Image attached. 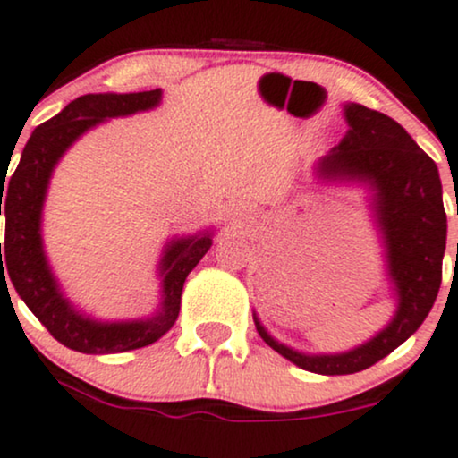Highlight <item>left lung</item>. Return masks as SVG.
I'll list each match as a JSON object with an SVG mask.
<instances>
[{
	"instance_id": "left-lung-1",
	"label": "left lung",
	"mask_w": 458,
	"mask_h": 458,
	"mask_svg": "<svg viewBox=\"0 0 458 458\" xmlns=\"http://www.w3.org/2000/svg\"><path fill=\"white\" fill-rule=\"evenodd\" d=\"M346 136L316 166L325 182L366 186L374 225L385 246V270L395 296L392 320L368 342L346 352L310 354L276 342L257 313V333L272 351L307 372L335 377L361 372L407 342L426 320L441 285L445 220L435 162L403 125L366 106L346 104Z\"/></svg>"
}]
</instances>
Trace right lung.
<instances>
[{
  "label": "right lung",
  "mask_w": 458,
  "mask_h": 458,
  "mask_svg": "<svg viewBox=\"0 0 458 458\" xmlns=\"http://www.w3.org/2000/svg\"><path fill=\"white\" fill-rule=\"evenodd\" d=\"M162 90L99 92L71 101L60 114L38 125L21 153L17 171L6 182L0 174V216H6V238L0 244V284L13 281L17 294L45 328L66 348L86 354L127 352L157 342L179 316L186 276L212 246V229L166 242L157 261L162 279L160 310L140 320H95L64 296L43 246V205L55 164L80 136L107 118L130 116L160 106ZM4 193L7 197L3 196ZM4 201H1V197ZM4 259L2 260L1 257ZM8 290V285H6Z\"/></svg>",
  "instance_id": "1"
}]
</instances>
